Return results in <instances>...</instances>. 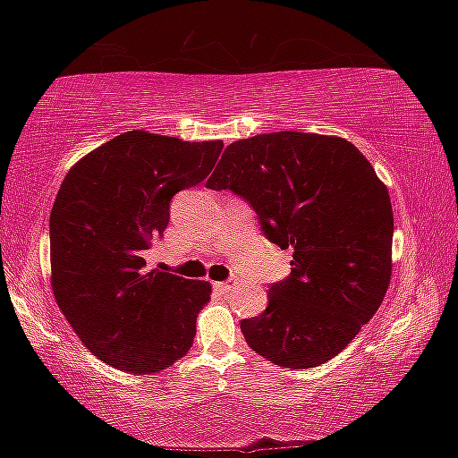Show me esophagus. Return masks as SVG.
I'll return each mask as SVG.
<instances>
[{
    "label": "esophagus",
    "instance_id": "34e87169",
    "mask_svg": "<svg viewBox=\"0 0 458 458\" xmlns=\"http://www.w3.org/2000/svg\"><path fill=\"white\" fill-rule=\"evenodd\" d=\"M234 284H236V281H222V283H214V286H216V289H218L220 293H228V291H232V289H234Z\"/></svg>",
    "mask_w": 458,
    "mask_h": 458
}]
</instances>
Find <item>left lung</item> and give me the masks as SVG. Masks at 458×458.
Listing matches in <instances>:
<instances>
[{"label":"left lung","instance_id":"1","mask_svg":"<svg viewBox=\"0 0 458 458\" xmlns=\"http://www.w3.org/2000/svg\"><path fill=\"white\" fill-rule=\"evenodd\" d=\"M206 185L244 198L270 242L293 248L291 276L240 323L246 344L291 369L335 358L392 276V201L369 161L344 137L278 131L230 143Z\"/></svg>","mask_w":458,"mask_h":458}]
</instances>
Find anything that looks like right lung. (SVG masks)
Here are the masks:
<instances>
[{"label":"right lung","mask_w":458,"mask_h":458,"mask_svg":"<svg viewBox=\"0 0 458 458\" xmlns=\"http://www.w3.org/2000/svg\"><path fill=\"white\" fill-rule=\"evenodd\" d=\"M222 141L127 131L71 167L50 214L52 291L87 350L129 374L183 358L212 284L145 270L177 191L210 175Z\"/></svg>","instance_id":"1"}]
</instances>
